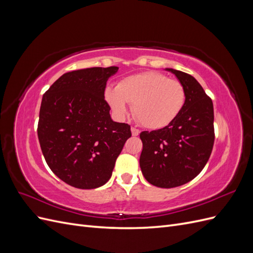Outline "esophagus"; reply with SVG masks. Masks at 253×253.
<instances>
[{
  "mask_svg": "<svg viewBox=\"0 0 253 253\" xmlns=\"http://www.w3.org/2000/svg\"><path fill=\"white\" fill-rule=\"evenodd\" d=\"M131 131H132V135L133 136H138L139 135V129L136 128V127H131Z\"/></svg>",
  "mask_w": 253,
  "mask_h": 253,
  "instance_id": "esophagus-1",
  "label": "esophagus"
}]
</instances>
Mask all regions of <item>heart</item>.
<instances>
[{"instance_id": "heart-1", "label": "heart", "mask_w": 253, "mask_h": 253, "mask_svg": "<svg viewBox=\"0 0 253 253\" xmlns=\"http://www.w3.org/2000/svg\"><path fill=\"white\" fill-rule=\"evenodd\" d=\"M105 100L118 116L133 104V114L140 124L152 129L166 127L177 118L186 103L182 84L158 72L141 73L122 79L116 89L108 87Z\"/></svg>"}]
</instances>
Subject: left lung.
I'll return each mask as SVG.
<instances>
[{"instance_id":"left-lung-1","label":"left lung","mask_w":253,"mask_h":253,"mask_svg":"<svg viewBox=\"0 0 253 253\" xmlns=\"http://www.w3.org/2000/svg\"><path fill=\"white\" fill-rule=\"evenodd\" d=\"M186 89V103L172 124L140 133L141 172L151 185L175 188L195 178L211 155L214 112L211 98L192 76L173 68Z\"/></svg>"}]
</instances>
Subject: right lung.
Wrapping results in <instances>:
<instances>
[{"instance_id":"1","label":"right lung","mask_w":253,"mask_h":253,"mask_svg":"<svg viewBox=\"0 0 253 253\" xmlns=\"http://www.w3.org/2000/svg\"><path fill=\"white\" fill-rule=\"evenodd\" d=\"M117 66L66 73L43 95L38 138L50 170L67 185L95 189L109 181L131 126L112 120L104 99Z\"/></svg>"}]
</instances>
